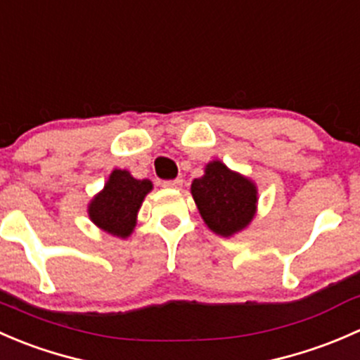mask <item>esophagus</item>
Wrapping results in <instances>:
<instances>
[{
	"instance_id": "obj_1",
	"label": "esophagus",
	"mask_w": 360,
	"mask_h": 360,
	"mask_svg": "<svg viewBox=\"0 0 360 360\" xmlns=\"http://www.w3.org/2000/svg\"><path fill=\"white\" fill-rule=\"evenodd\" d=\"M163 186L172 188V190H179V188L183 186V179L177 177V179H172V181H163Z\"/></svg>"
}]
</instances>
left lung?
Segmentation results:
<instances>
[{"instance_id": "obj_1", "label": "left lung", "mask_w": 360, "mask_h": 360, "mask_svg": "<svg viewBox=\"0 0 360 360\" xmlns=\"http://www.w3.org/2000/svg\"><path fill=\"white\" fill-rule=\"evenodd\" d=\"M191 195L209 230L221 237L238 233L256 216V184L219 160L207 163L205 174L191 183Z\"/></svg>"}]
</instances>
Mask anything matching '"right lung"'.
<instances>
[{
  "instance_id": "obj_1",
  "label": "right lung",
  "mask_w": 360,
  "mask_h": 360,
  "mask_svg": "<svg viewBox=\"0 0 360 360\" xmlns=\"http://www.w3.org/2000/svg\"><path fill=\"white\" fill-rule=\"evenodd\" d=\"M151 190V181L136 179L130 176L129 170L115 169L103 191L89 203V217L106 233L127 238L134 231L137 212Z\"/></svg>"
}]
</instances>
